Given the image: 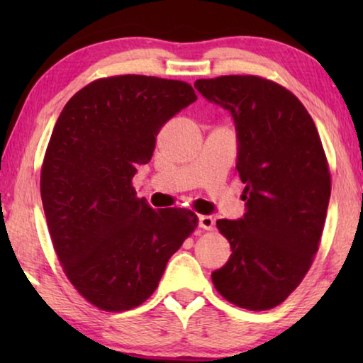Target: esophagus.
I'll return each instance as SVG.
<instances>
[{
	"instance_id": "obj_1",
	"label": "esophagus",
	"mask_w": 363,
	"mask_h": 363,
	"mask_svg": "<svg viewBox=\"0 0 363 363\" xmlns=\"http://www.w3.org/2000/svg\"><path fill=\"white\" fill-rule=\"evenodd\" d=\"M198 225H200L201 230L211 231L213 228H215V220H213V218L208 216V215H201L200 218H198Z\"/></svg>"
}]
</instances>
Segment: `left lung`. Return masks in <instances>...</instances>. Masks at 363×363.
Here are the masks:
<instances>
[{"instance_id": "obj_1", "label": "left lung", "mask_w": 363, "mask_h": 363, "mask_svg": "<svg viewBox=\"0 0 363 363\" xmlns=\"http://www.w3.org/2000/svg\"><path fill=\"white\" fill-rule=\"evenodd\" d=\"M196 91L235 118L241 220H218L231 256L211 274L242 309L284 302L311 269L330 198V172L315 123L291 91L259 76L198 79Z\"/></svg>"}]
</instances>
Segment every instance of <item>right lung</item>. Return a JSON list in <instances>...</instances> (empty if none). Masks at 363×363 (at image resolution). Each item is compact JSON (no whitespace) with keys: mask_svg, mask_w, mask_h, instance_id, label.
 <instances>
[{"mask_svg":"<svg viewBox=\"0 0 363 363\" xmlns=\"http://www.w3.org/2000/svg\"><path fill=\"white\" fill-rule=\"evenodd\" d=\"M195 101L183 81L102 77L74 94L54 125L41 167L48 230L64 274L101 311L145 302L198 226L193 211L153 210L132 186L163 123Z\"/></svg>","mask_w":363,"mask_h":363,"instance_id":"right-lung-1","label":"right lung"}]
</instances>
